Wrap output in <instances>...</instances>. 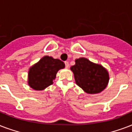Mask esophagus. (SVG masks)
Instances as JSON below:
<instances>
[{"instance_id": "esophagus-1", "label": "esophagus", "mask_w": 132, "mask_h": 132, "mask_svg": "<svg viewBox=\"0 0 132 132\" xmlns=\"http://www.w3.org/2000/svg\"><path fill=\"white\" fill-rule=\"evenodd\" d=\"M65 67H66V68H68V67H69V63H68L67 61H65Z\"/></svg>"}]
</instances>
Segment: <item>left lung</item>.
I'll use <instances>...</instances> for the list:
<instances>
[{"mask_svg":"<svg viewBox=\"0 0 132 132\" xmlns=\"http://www.w3.org/2000/svg\"><path fill=\"white\" fill-rule=\"evenodd\" d=\"M71 67L76 83L88 94H98L107 87L109 81L108 71L101 65L92 63L85 58L75 61Z\"/></svg>","mask_w":132,"mask_h":132,"instance_id":"1","label":"left lung"}]
</instances>
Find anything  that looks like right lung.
Instances as JSON below:
<instances>
[{"label":"right lung","mask_w":132,"mask_h":132,"mask_svg":"<svg viewBox=\"0 0 132 132\" xmlns=\"http://www.w3.org/2000/svg\"><path fill=\"white\" fill-rule=\"evenodd\" d=\"M64 67L63 61L45 56L29 69L28 84L35 90H43L53 83L58 71Z\"/></svg>","instance_id":"obj_1"}]
</instances>
